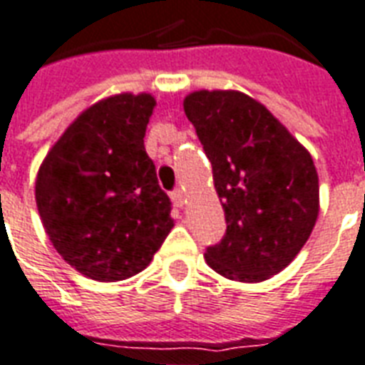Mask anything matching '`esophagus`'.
Returning <instances> with one entry per match:
<instances>
[{"label": "esophagus", "instance_id": "esophagus-1", "mask_svg": "<svg viewBox=\"0 0 365 365\" xmlns=\"http://www.w3.org/2000/svg\"><path fill=\"white\" fill-rule=\"evenodd\" d=\"M171 198H173V202H175V205H179V207H182V205L186 204V192L182 190V188H177V190H173Z\"/></svg>", "mask_w": 365, "mask_h": 365}]
</instances>
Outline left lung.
Returning <instances> with one entry per match:
<instances>
[{
  "label": "left lung",
  "instance_id": "1",
  "mask_svg": "<svg viewBox=\"0 0 365 365\" xmlns=\"http://www.w3.org/2000/svg\"><path fill=\"white\" fill-rule=\"evenodd\" d=\"M212 161L227 232L205 250L219 275L262 283L297 257L319 213V179L306 148L264 103L237 90L182 101Z\"/></svg>",
  "mask_w": 365,
  "mask_h": 365
}]
</instances>
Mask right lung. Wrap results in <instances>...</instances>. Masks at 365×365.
I'll return each instance as SVG.
<instances>
[{
    "instance_id": "right-lung-1",
    "label": "right lung",
    "mask_w": 365,
    "mask_h": 365,
    "mask_svg": "<svg viewBox=\"0 0 365 365\" xmlns=\"http://www.w3.org/2000/svg\"><path fill=\"white\" fill-rule=\"evenodd\" d=\"M152 94H115L76 117L36 175V205L51 245L101 283L146 269L173 229L144 136Z\"/></svg>"
}]
</instances>
